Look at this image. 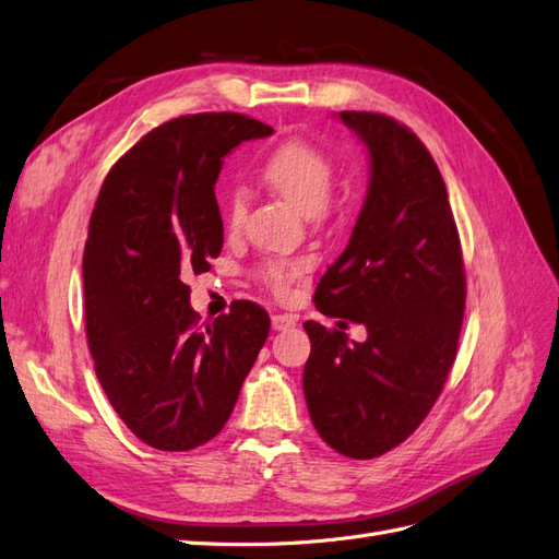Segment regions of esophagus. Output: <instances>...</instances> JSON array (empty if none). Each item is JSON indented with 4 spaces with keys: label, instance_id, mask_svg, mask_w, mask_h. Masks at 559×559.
<instances>
[{
    "label": "esophagus",
    "instance_id": "obj_1",
    "mask_svg": "<svg viewBox=\"0 0 559 559\" xmlns=\"http://www.w3.org/2000/svg\"><path fill=\"white\" fill-rule=\"evenodd\" d=\"M295 325H297V316H293V313L271 316V328H274V330H290Z\"/></svg>",
    "mask_w": 559,
    "mask_h": 559
}]
</instances>
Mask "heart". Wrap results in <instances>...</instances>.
<instances>
[{
    "mask_svg": "<svg viewBox=\"0 0 559 559\" xmlns=\"http://www.w3.org/2000/svg\"><path fill=\"white\" fill-rule=\"evenodd\" d=\"M264 180L297 209L309 215H323L337 185V168L332 156L309 140H288L269 154L262 168ZM250 194L246 187H236L229 194V222L236 227L248 211ZM305 271L301 260H269L260 266L258 276L271 290L283 295L290 283Z\"/></svg>",
    "mask_w": 559,
    "mask_h": 559,
    "instance_id": "1",
    "label": "heart"
}]
</instances>
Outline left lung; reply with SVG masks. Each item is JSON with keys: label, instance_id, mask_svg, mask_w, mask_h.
Segmentation results:
<instances>
[{"label": "left lung", "instance_id": "8db88e82", "mask_svg": "<svg viewBox=\"0 0 559 559\" xmlns=\"http://www.w3.org/2000/svg\"><path fill=\"white\" fill-rule=\"evenodd\" d=\"M370 152V185L346 250L328 266L316 309L368 328L348 342L307 321L305 397L332 450L374 459L407 440L436 405L456 358L466 274L448 189L407 126L340 111ZM344 323V321H340Z\"/></svg>", "mask_w": 559, "mask_h": 559}]
</instances>
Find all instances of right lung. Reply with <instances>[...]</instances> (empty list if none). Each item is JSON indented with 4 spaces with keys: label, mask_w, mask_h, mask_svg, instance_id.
<instances>
[{
    "label": "right lung",
    "mask_w": 559,
    "mask_h": 559,
    "mask_svg": "<svg viewBox=\"0 0 559 559\" xmlns=\"http://www.w3.org/2000/svg\"><path fill=\"white\" fill-rule=\"evenodd\" d=\"M271 133L236 111L166 121L111 166L95 201L86 340L111 407L154 450L213 440L266 342L269 313L248 299L201 325L185 278L211 271L225 241L215 199L222 158Z\"/></svg>",
    "instance_id": "obj_1"
}]
</instances>
